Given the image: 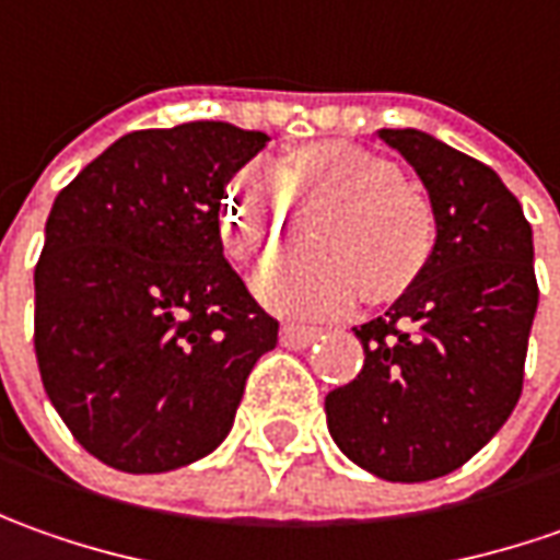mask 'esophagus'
<instances>
[{"mask_svg":"<svg viewBox=\"0 0 560 560\" xmlns=\"http://www.w3.org/2000/svg\"><path fill=\"white\" fill-rule=\"evenodd\" d=\"M318 328H306V325H281V343L288 350H306L310 343L318 340Z\"/></svg>","mask_w":560,"mask_h":560,"instance_id":"1","label":"esophagus"}]
</instances>
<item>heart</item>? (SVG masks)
<instances>
[{
  "label": "heart",
  "instance_id": "b5f03b06",
  "mask_svg": "<svg viewBox=\"0 0 560 560\" xmlns=\"http://www.w3.org/2000/svg\"><path fill=\"white\" fill-rule=\"evenodd\" d=\"M298 220L316 222L318 254L266 260L254 276L262 303L281 316H338L359 294L375 306L394 303L434 257V203L394 161L350 142L300 148L276 170L244 166L222 235L235 254L262 260L303 238Z\"/></svg>",
  "mask_w": 560,
  "mask_h": 560
}]
</instances>
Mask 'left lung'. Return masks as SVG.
I'll return each mask as SVG.
<instances>
[{"mask_svg": "<svg viewBox=\"0 0 560 560\" xmlns=\"http://www.w3.org/2000/svg\"><path fill=\"white\" fill-rule=\"evenodd\" d=\"M428 188L436 247L384 316L353 328L365 362L325 396L359 468L421 483L462 468L514 412L539 303L533 232L490 166L421 129H381Z\"/></svg>", "mask_w": 560, "mask_h": 560, "instance_id": "8db88e82", "label": "left lung"}]
</instances>
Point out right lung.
<instances>
[{
	"mask_svg": "<svg viewBox=\"0 0 560 560\" xmlns=\"http://www.w3.org/2000/svg\"><path fill=\"white\" fill-rule=\"evenodd\" d=\"M266 142L220 120L139 129L51 203L33 276L36 362L70 434L117 471L213 453L279 343L220 238L225 185Z\"/></svg>",
	"mask_w": 560,
	"mask_h": 560,
	"instance_id": "add662e5",
	"label": "right lung"
}]
</instances>
